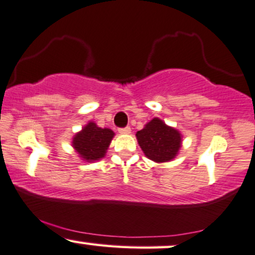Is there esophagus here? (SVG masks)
I'll return each instance as SVG.
<instances>
[{
    "label": "esophagus",
    "instance_id": "obj_1",
    "mask_svg": "<svg viewBox=\"0 0 255 255\" xmlns=\"http://www.w3.org/2000/svg\"><path fill=\"white\" fill-rule=\"evenodd\" d=\"M119 132L123 133V134H128V133L131 132V128H130V127L123 128H119Z\"/></svg>",
    "mask_w": 255,
    "mask_h": 255
}]
</instances>
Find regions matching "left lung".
Masks as SVG:
<instances>
[{
	"mask_svg": "<svg viewBox=\"0 0 255 255\" xmlns=\"http://www.w3.org/2000/svg\"><path fill=\"white\" fill-rule=\"evenodd\" d=\"M136 137L145 156L156 163L169 162L175 158L182 143L180 131L160 118L146 123L142 130L137 131Z\"/></svg>",
	"mask_w": 255,
	"mask_h": 255,
	"instance_id": "1",
	"label": "left lung"
}]
</instances>
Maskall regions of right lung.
<instances>
[{"mask_svg":"<svg viewBox=\"0 0 255 255\" xmlns=\"http://www.w3.org/2000/svg\"><path fill=\"white\" fill-rule=\"evenodd\" d=\"M115 132L109 128H100L88 122L82 130L74 134L71 145L86 162H94L105 157Z\"/></svg>","mask_w":255,"mask_h":255,"instance_id":"1","label":"right lung"}]
</instances>
